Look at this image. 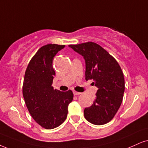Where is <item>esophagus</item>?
Here are the masks:
<instances>
[{"mask_svg": "<svg viewBox=\"0 0 148 148\" xmlns=\"http://www.w3.org/2000/svg\"><path fill=\"white\" fill-rule=\"evenodd\" d=\"M80 94H81V92H77V91L73 90V95H80Z\"/></svg>", "mask_w": 148, "mask_h": 148, "instance_id": "1", "label": "esophagus"}]
</instances>
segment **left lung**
Returning a JSON list of instances; mask_svg holds the SVG:
<instances>
[{"label": "left lung", "instance_id": "8db88e82", "mask_svg": "<svg viewBox=\"0 0 148 148\" xmlns=\"http://www.w3.org/2000/svg\"><path fill=\"white\" fill-rule=\"evenodd\" d=\"M69 46L84 58L85 79H93L98 88L93 103L84 111L85 119L95 125L106 124L112 119L123 100L125 80L121 67L98 44L88 42Z\"/></svg>", "mask_w": 148, "mask_h": 148}]
</instances>
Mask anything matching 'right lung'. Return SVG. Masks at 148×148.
Wrapping results in <instances>:
<instances>
[{"mask_svg":"<svg viewBox=\"0 0 148 148\" xmlns=\"http://www.w3.org/2000/svg\"><path fill=\"white\" fill-rule=\"evenodd\" d=\"M65 45L49 44L38 49L25 71L23 95L30 114L41 127L53 129L65 121L68 106L73 99L71 90L66 92L53 89L56 75L53 60Z\"/></svg>","mask_w":148,"mask_h":148,"instance_id":"add662e5","label":"right lung"}]
</instances>
